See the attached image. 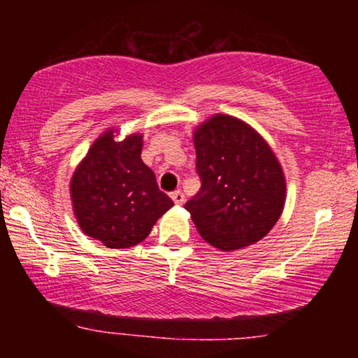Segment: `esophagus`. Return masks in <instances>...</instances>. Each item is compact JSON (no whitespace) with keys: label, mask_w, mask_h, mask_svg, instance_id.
I'll use <instances>...</instances> for the list:
<instances>
[{"label":"esophagus","mask_w":358,"mask_h":358,"mask_svg":"<svg viewBox=\"0 0 358 358\" xmlns=\"http://www.w3.org/2000/svg\"><path fill=\"white\" fill-rule=\"evenodd\" d=\"M171 199H173V202H174L176 205H182V203L185 202L184 194L180 192V190H174V192L171 194Z\"/></svg>","instance_id":"34e87169"}]
</instances>
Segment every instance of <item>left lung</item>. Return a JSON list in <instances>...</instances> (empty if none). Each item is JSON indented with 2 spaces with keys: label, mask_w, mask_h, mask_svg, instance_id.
I'll use <instances>...</instances> for the list:
<instances>
[{
  "label": "left lung",
  "mask_w": 358,
  "mask_h": 358,
  "mask_svg": "<svg viewBox=\"0 0 358 358\" xmlns=\"http://www.w3.org/2000/svg\"><path fill=\"white\" fill-rule=\"evenodd\" d=\"M202 187L185 203L200 236L220 251L266 236L285 207V174L271 145L246 122L215 114L194 130Z\"/></svg>",
  "instance_id": "left-lung-1"
}]
</instances>
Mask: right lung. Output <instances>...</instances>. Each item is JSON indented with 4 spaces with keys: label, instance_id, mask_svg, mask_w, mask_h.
Masks as SVG:
<instances>
[{
    "label": "right lung",
    "instance_id": "add662e5",
    "mask_svg": "<svg viewBox=\"0 0 358 358\" xmlns=\"http://www.w3.org/2000/svg\"><path fill=\"white\" fill-rule=\"evenodd\" d=\"M115 133L107 129L94 140L71 176L70 195L83 233L110 249H129L174 203L141 159L143 135L117 140Z\"/></svg>",
    "mask_w": 358,
    "mask_h": 358
}]
</instances>
